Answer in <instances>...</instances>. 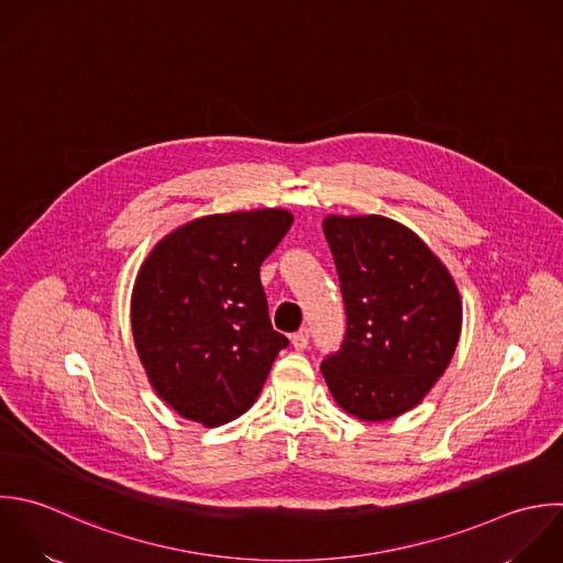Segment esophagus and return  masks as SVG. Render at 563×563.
Segmentation results:
<instances>
[{"label": "esophagus", "instance_id": "34e87169", "mask_svg": "<svg viewBox=\"0 0 563 563\" xmlns=\"http://www.w3.org/2000/svg\"><path fill=\"white\" fill-rule=\"evenodd\" d=\"M291 346H294L296 351H305V349L309 346V331H307V329H300L298 333H294V335H291Z\"/></svg>", "mask_w": 563, "mask_h": 563}]
</instances>
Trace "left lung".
<instances>
[{
    "label": "left lung",
    "mask_w": 563,
    "mask_h": 563,
    "mask_svg": "<svg viewBox=\"0 0 563 563\" xmlns=\"http://www.w3.org/2000/svg\"><path fill=\"white\" fill-rule=\"evenodd\" d=\"M346 338L320 371L335 404L368 423L417 408L448 371L463 329L454 276L430 245L382 214H327Z\"/></svg>",
    "instance_id": "left-lung-1"
}]
</instances>
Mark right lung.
<instances>
[{"label": "right lung", "mask_w": 563, "mask_h": 563, "mask_svg": "<svg viewBox=\"0 0 563 563\" xmlns=\"http://www.w3.org/2000/svg\"><path fill=\"white\" fill-rule=\"evenodd\" d=\"M294 223L285 208L186 221L142 261L131 331L151 388L179 417L219 428L258 399L287 338L272 329L258 267Z\"/></svg>", "instance_id": "right-lung-1"}]
</instances>
